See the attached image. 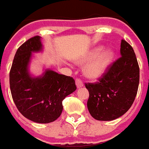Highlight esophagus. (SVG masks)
Returning a JSON list of instances; mask_svg holds the SVG:
<instances>
[{
  "mask_svg": "<svg viewBox=\"0 0 149 149\" xmlns=\"http://www.w3.org/2000/svg\"><path fill=\"white\" fill-rule=\"evenodd\" d=\"M76 84H77V88H81L84 86V84H83V82H82L81 79H77L76 80Z\"/></svg>",
  "mask_w": 149,
  "mask_h": 149,
  "instance_id": "34e87169",
  "label": "esophagus"
}]
</instances>
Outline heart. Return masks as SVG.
<instances>
[{"instance_id":"heart-1","label":"heart","mask_w":149,"mask_h":149,"mask_svg":"<svg viewBox=\"0 0 149 149\" xmlns=\"http://www.w3.org/2000/svg\"><path fill=\"white\" fill-rule=\"evenodd\" d=\"M115 52L112 49H104L101 46H97L89 50L82 57L77 61V64L88 63L84 67V72L88 78L97 79L102 77L114 58Z\"/></svg>"}]
</instances>
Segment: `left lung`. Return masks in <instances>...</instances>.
<instances>
[{
  "instance_id": "left-lung-1",
  "label": "left lung",
  "mask_w": 149,
  "mask_h": 149,
  "mask_svg": "<svg viewBox=\"0 0 149 149\" xmlns=\"http://www.w3.org/2000/svg\"><path fill=\"white\" fill-rule=\"evenodd\" d=\"M120 56L98 82L85 84L89 93L88 109L97 120H113L124 115L137 93L140 68L134 50L125 40L120 43Z\"/></svg>"
}]
</instances>
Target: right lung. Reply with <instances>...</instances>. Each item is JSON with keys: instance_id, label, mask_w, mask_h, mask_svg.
<instances>
[{"instance_id": "1", "label": "right lung", "mask_w": 149, "mask_h": 149, "mask_svg": "<svg viewBox=\"0 0 149 149\" xmlns=\"http://www.w3.org/2000/svg\"><path fill=\"white\" fill-rule=\"evenodd\" d=\"M40 37L29 39L18 48L9 72L12 97L24 117L47 124L56 120L63 110L62 101L77 89L74 79L46 69L33 77L29 71L32 52H40Z\"/></svg>"}]
</instances>
